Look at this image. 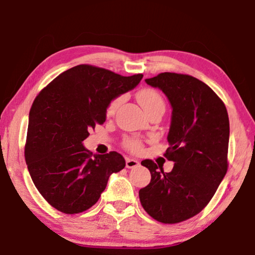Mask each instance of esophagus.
<instances>
[{
    "label": "esophagus",
    "instance_id": "1",
    "mask_svg": "<svg viewBox=\"0 0 255 255\" xmlns=\"http://www.w3.org/2000/svg\"><path fill=\"white\" fill-rule=\"evenodd\" d=\"M139 165V161L136 158H131V157H127L126 158V167L127 169H132V167H136Z\"/></svg>",
    "mask_w": 255,
    "mask_h": 255
}]
</instances>
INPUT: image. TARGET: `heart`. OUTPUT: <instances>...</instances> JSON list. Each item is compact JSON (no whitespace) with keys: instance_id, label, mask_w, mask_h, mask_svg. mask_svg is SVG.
Here are the masks:
<instances>
[{"instance_id":"1","label":"heart","mask_w":255,"mask_h":255,"mask_svg":"<svg viewBox=\"0 0 255 255\" xmlns=\"http://www.w3.org/2000/svg\"><path fill=\"white\" fill-rule=\"evenodd\" d=\"M137 100L140 103V106L143 107V109L146 111V114H148L149 111H152L153 109L157 107H164V101L162 97L159 96V93L157 91H155L153 89H143L140 90L139 92L137 93ZM123 101V98H116L110 102V105L108 106L107 112L109 115H112L114 112L117 110V108L119 107L120 103ZM125 146L126 148L131 150V152H139L141 149V141L138 139L136 137H131V138H127L125 140Z\"/></svg>"}]
</instances>
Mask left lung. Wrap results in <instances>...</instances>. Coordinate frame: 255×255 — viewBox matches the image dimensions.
<instances>
[{
    "label": "left lung",
    "mask_w": 255,
    "mask_h": 255,
    "mask_svg": "<svg viewBox=\"0 0 255 255\" xmlns=\"http://www.w3.org/2000/svg\"><path fill=\"white\" fill-rule=\"evenodd\" d=\"M145 82L171 105L165 156L174 166L166 173L150 159L141 161L152 179L139 190L140 204L158 222L180 223L205 208L226 174L228 114L217 94L193 76L161 73Z\"/></svg>",
    "instance_id": "left-lung-1"
}]
</instances>
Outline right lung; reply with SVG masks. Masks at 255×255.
<instances>
[{
  "label": "right lung",
  "mask_w": 255,
  "mask_h": 255,
  "mask_svg": "<svg viewBox=\"0 0 255 255\" xmlns=\"http://www.w3.org/2000/svg\"><path fill=\"white\" fill-rule=\"evenodd\" d=\"M143 74L122 76L105 68L77 65L63 72L38 94L29 114L24 157L40 195L65 214L91 208L112 173L122 171V154L90 153L83 140L106 122L114 99L135 89Z\"/></svg>",
  "instance_id": "add662e5"
}]
</instances>
